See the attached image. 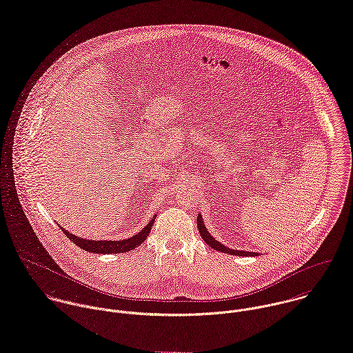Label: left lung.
<instances>
[{
  "label": "left lung",
  "mask_w": 353,
  "mask_h": 353,
  "mask_svg": "<svg viewBox=\"0 0 353 353\" xmlns=\"http://www.w3.org/2000/svg\"><path fill=\"white\" fill-rule=\"evenodd\" d=\"M196 225H198V230H199V234L202 240L213 250L219 251V252H223V254H230V255H236V256H258L259 254L258 252H248V251H239V250H231L225 245H223L221 243H219L217 240H214L210 232L208 231V228L205 227V223H203V219L201 214H198L196 217Z\"/></svg>",
  "instance_id": "obj_1"
}]
</instances>
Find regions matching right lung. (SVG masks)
Wrapping results in <instances>:
<instances>
[{
    "mask_svg": "<svg viewBox=\"0 0 353 353\" xmlns=\"http://www.w3.org/2000/svg\"><path fill=\"white\" fill-rule=\"evenodd\" d=\"M157 214L151 219V221L143 228L140 230L136 236L126 239V240H121V241H110V240H101V241H95V240H87V239H80L74 234H70L68 230H65L63 227L59 225V228L65 232V236L73 243L76 244L79 248L87 251V252H92V254H123V252H129L133 251L134 248H137L141 243H144L147 240V237L150 236V231L152 228V224L155 221Z\"/></svg>",
    "mask_w": 353,
    "mask_h": 353,
    "instance_id": "right-lung-1",
    "label": "right lung"
}]
</instances>
